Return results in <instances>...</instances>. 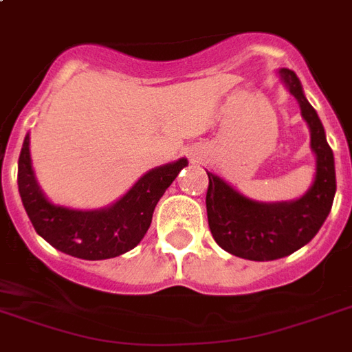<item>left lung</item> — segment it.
Instances as JSON below:
<instances>
[{"instance_id": "8db88e82", "label": "left lung", "mask_w": 352, "mask_h": 352, "mask_svg": "<svg viewBox=\"0 0 352 352\" xmlns=\"http://www.w3.org/2000/svg\"><path fill=\"white\" fill-rule=\"evenodd\" d=\"M278 76L300 104L301 118L311 133L316 171L309 190L292 201L263 203L246 197L214 171H206L210 179L206 212L215 243L223 250L250 261L279 259L311 243L327 219L336 193L334 155L322 120L307 100L294 71L283 67Z\"/></svg>"}]
</instances>
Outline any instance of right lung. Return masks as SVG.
Returning a JSON list of instances; mask_svg holds the SVG:
<instances>
[{"label":"right lung","mask_w":352,"mask_h":352,"mask_svg":"<svg viewBox=\"0 0 352 352\" xmlns=\"http://www.w3.org/2000/svg\"><path fill=\"white\" fill-rule=\"evenodd\" d=\"M30 137L25 135L18 160V190L23 208L40 237L69 256L98 261L126 254L142 241L153 210L188 159L146 171L122 197L104 208L78 210L52 203L36 179L30 159Z\"/></svg>","instance_id":"1"}]
</instances>
